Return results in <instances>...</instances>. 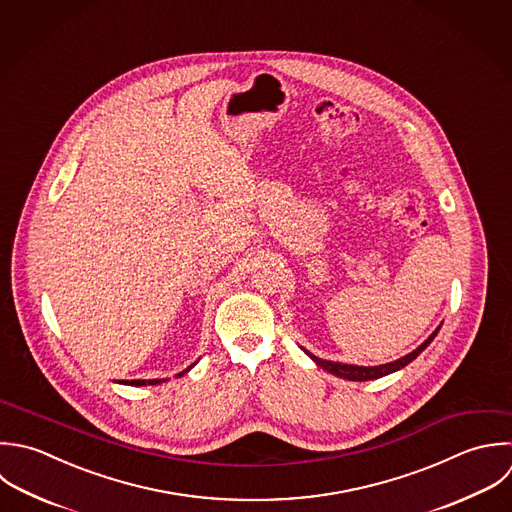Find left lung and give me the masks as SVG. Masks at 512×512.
I'll return each instance as SVG.
<instances>
[{
    "label": "left lung",
    "mask_w": 512,
    "mask_h": 512,
    "mask_svg": "<svg viewBox=\"0 0 512 512\" xmlns=\"http://www.w3.org/2000/svg\"><path fill=\"white\" fill-rule=\"evenodd\" d=\"M439 329L441 327H437L435 329V333L421 345V347H417L413 353H409V355H405V357H401V359H397V361H393V363H387V365H379V367H359V365H343V363H333V361H323V359H319V357H315V355H311L309 351H305L321 369H325L327 373H331V375H337V377H341V379H349V381H373V379H379V377H385V375H391V373H395V371H399V369H403V367H407L411 361H415L429 345H431V341L437 337V333H439Z\"/></svg>",
    "instance_id": "obj_1"
}]
</instances>
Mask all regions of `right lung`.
Listing matches in <instances>:
<instances>
[{
  "mask_svg": "<svg viewBox=\"0 0 512 512\" xmlns=\"http://www.w3.org/2000/svg\"><path fill=\"white\" fill-rule=\"evenodd\" d=\"M195 365V363H193ZM191 365V367H193ZM191 367H187L183 373H179V377L181 375H185L187 371H191ZM125 385H133V387H145V385H159V383H163V379H149V381H141V379H137V381H123Z\"/></svg>",
  "mask_w": 512,
  "mask_h": 512,
  "instance_id": "1",
  "label": "right lung"
}]
</instances>
